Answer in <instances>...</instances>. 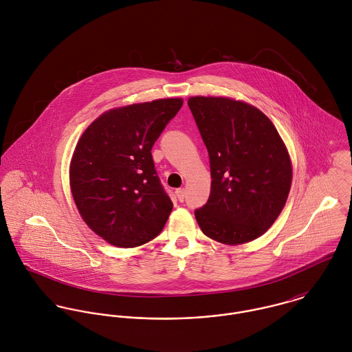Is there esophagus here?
Listing matches in <instances>:
<instances>
[{
    "label": "esophagus",
    "mask_w": 352,
    "mask_h": 352,
    "mask_svg": "<svg viewBox=\"0 0 352 352\" xmlns=\"http://www.w3.org/2000/svg\"><path fill=\"white\" fill-rule=\"evenodd\" d=\"M176 197H177V199L180 201H184V198H186V190L184 188H179V190H176Z\"/></svg>",
    "instance_id": "34e87169"
}]
</instances>
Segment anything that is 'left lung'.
Segmentation results:
<instances>
[{
  "label": "left lung",
  "instance_id": "1",
  "mask_svg": "<svg viewBox=\"0 0 352 352\" xmlns=\"http://www.w3.org/2000/svg\"><path fill=\"white\" fill-rule=\"evenodd\" d=\"M188 107L210 158V197L195 210L201 232L228 245L260 237L290 192L292 162L282 138L247 102L197 96Z\"/></svg>",
  "mask_w": 352,
  "mask_h": 352
}]
</instances>
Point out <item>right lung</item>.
I'll return each mask as SVG.
<instances>
[{
  "label": "right lung",
  "instance_id": "right-lung-1",
  "mask_svg": "<svg viewBox=\"0 0 352 352\" xmlns=\"http://www.w3.org/2000/svg\"><path fill=\"white\" fill-rule=\"evenodd\" d=\"M183 105L162 99L111 109L81 135L70 164V187L87 225L120 248L157 237L173 208L151 148Z\"/></svg>",
  "mask_w": 352,
  "mask_h": 352
}]
</instances>
